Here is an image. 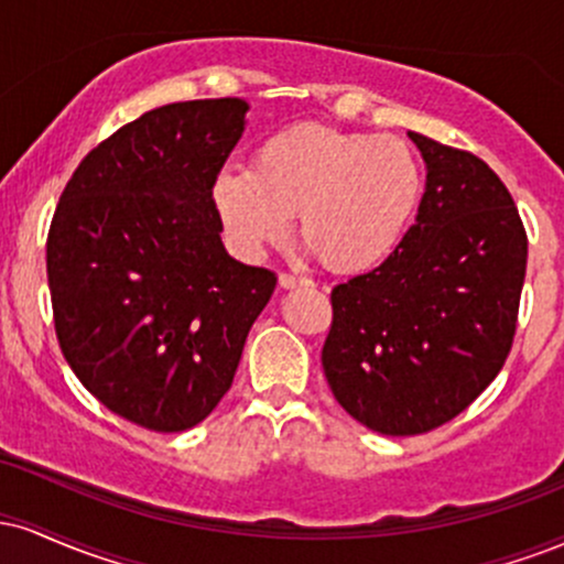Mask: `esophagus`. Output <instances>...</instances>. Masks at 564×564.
<instances>
[{"mask_svg":"<svg viewBox=\"0 0 564 564\" xmlns=\"http://www.w3.org/2000/svg\"><path fill=\"white\" fill-rule=\"evenodd\" d=\"M278 283H281V289H296V286H310L307 278H300V275H291V273H281L278 278Z\"/></svg>","mask_w":564,"mask_h":564,"instance_id":"obj_1","label":"esophagus"}]
</instances>
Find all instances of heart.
I'll list each match as a JSON object with an SVG mask.
<instances>
[{"label":"heart","instance_id":"1","mask_svg":"<svg viewBox=\"0 0 564 564\" xmlns=\"http://www.w3.org/2000/svg\"><path fill=\"white\" fill-rule=\"evenodd\" d=\"M424 193L413 148L390 134L291 124L264 138L249 170L228 166L212 183L225 236L246 257L296 232L336 273H368L403 243Z\"/></svg>","mask_w":564,"mask_h":564}]
</instances>
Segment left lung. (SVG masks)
Masks as SVG:
<instances>
[{
  "instance_id": "obj_1",
  "label": "left lung",
  "mask_w": 564,
  "mask_h": 564,
  "mask_svg": "<svg viewBox=\"0 0 564 564\" xmlns=\"http://www.w3.org/2000/svg\"><path fill=\"white\" fill-rule=\"evenodd\" d=\"M426 164L416 223L371 273L332 291L323 371L352 419L381 435L451 422L507 360L528 236L482 159L408 132Z\"/></svg>"
}]
</instances>
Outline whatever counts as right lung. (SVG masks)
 <instances>
[{"label": "right lung", "instance_id": "right-lung-1", "mask_svg": "<svg viewBox=\"0 0 564 564\" xmlns=\"http://www.w3.org/2000/svg\"><path fill=\"white\" fill-rule=\"evenodd\" d=\"M241 97L153 108L84 156L47 236L68 366L127 422L183 432L230 390L275 273L225 251L212 183L241 140Z\"/></svg>", "mask_w": 564, "mask_h": 564}]
</instances>
